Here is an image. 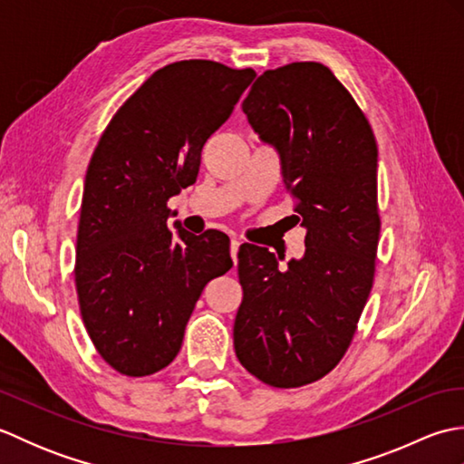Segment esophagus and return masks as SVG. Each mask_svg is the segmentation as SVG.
Instances as JSON below:
<instances>
[{
  "instance_id": "1",
  "label": "esophagus",
  "mask_w": 464,
  "mask_h": 464,
  "mask_svg": "<svg viewBox=\"0 0 464 464\" xmlns=\"http://www.w3.org/2000/svg\"><path fill=\"white\" fill-rule=\"evenodd\" d=\"M241 247V241L239 239H231V257H233V263L237 265V251Z\"/></svg>"
}]
</instances>
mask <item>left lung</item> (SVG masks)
Returning a JSON list of instances; mask_svg holds the SVG:
<instances>
[{"label":"left lung","instance_id":"1","mask_svg":"<svg viewBox=\"0 0 464 464\" xmlns=\"http://www.w3.org/2000/svg\"><path fill=\"white\" fill-rule=\"evenodd\" d=\"M241 107L259 140L279 153L307 235L304 255L287 267L281 255L241 245L233 344L259 381L303 387L343 359L372 287L377 143L351 93L314 62L265 72Z\"/></svg>","mask_w":464,"mask_h":464}]
</instances>
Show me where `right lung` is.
I'll return each instance as SVG.
<instances>
[{"label":"right lung","mask_w":464,"mask_h":464,"mask_svg":"<svg viewBox=\"0 0 464 464\" xmlns=\"http://www.w3.org/2000/svg\"><path fill=\"white\" fill-rule=\"evenodd\" d=\"M253 69L209 59L165 65L107 125L87 167L75 249L82 319L97 353L127 377L165 369L203 287L233 267L229 237L197 235L167 201L195 183L205 141L229 120Z\"/></svg>","instance_id":"add662e5"}]
</instances>
